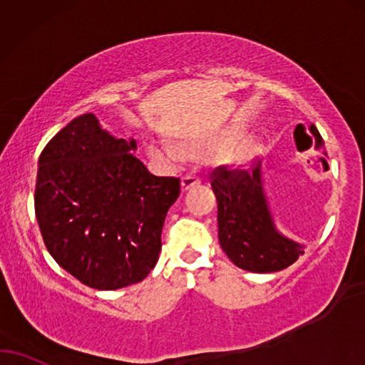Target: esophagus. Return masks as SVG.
Returning <instances> with one entry per match:
<instances>
[{
  "instance_id": "1",
  "label": "esophagus",
  "mask_w": 365,
  "mask_h": 365,
  "mask_svg": "<svg viewBox=\"0 0 365 365\" xmlns=\"http://www.w3.org/2000/svg\"><path fill=\"white\" fill-rule=\"evenodd\" d=\"M200 182L202 180L200 177H197V175H185V177L182 178V190H190L192 187H197Z\"/></svg>"
}]
</instances>
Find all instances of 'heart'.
I'll return each mask as SVG.
<instances>
[{"label":"heart","mask_w":365,"mask_h":365,"mask_svg":"<svg viewBox=\"0 0 365 365\" xmlns=\"http://www.w3.org/2000/svg\"><path fill=\"white\" fill-rule=\"evenodd\" d=\"M190 152V148L187 147H173L168 143H160V142H150L148 143V153L150 157L155 160H162V162H177L182 158L183 153ZM252 153H254V145L249 140H237V142H230L225 145L218 153V160L222 163L233 165V167H239L249 162Z\"/></svg>","instance_id":"obj_1"}]
</instances>
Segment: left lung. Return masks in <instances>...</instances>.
I'll return each mask as SVG.
<instances>
[{
	"label": "left lung",
	"mask_w": 365,
	"mask_h": 365,
	"mask_svg": "<svg viewBox=\"0 0 365 365\" xmlns=\"http://www.w3.org/2000/svg\"><path fill=\"white\" fill-rule=\"evenodd\" d=\"M310 133L315 148H322L324 140L315 125H310ZM212 188L218 203V242L237 267L269 274L287 269L304 255V245L275 230L262 185L260 163L250 172L217 167L212 172Z\"/></svg>",
	"instance_id": "1"
}]
</instances>
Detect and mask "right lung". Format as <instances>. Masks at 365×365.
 I'll return each mask as SVG.
<instances>
[{"instance_id": "1", "label": "right lung", "mask_w": 365, "mask_h": 365, "mask_svg": "<svg viewBox=\"0 0 365 365\" xmlns=\"http://www.w3.org/2000/svg\"><path fill=\"white\" fill-rule=\"evenodd\" d=\"M93 113L71 120L38 160L35 213L56 264L81 284L116 290L150 274L180 178L155 177Z\"/></svg>"}]
</instances>
